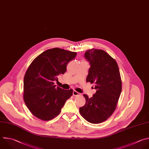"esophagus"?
<instances>
[{
    "mask_svg": "<svg viewBox=\"0 0 149 149\" xmlns=\"http://www.w3.org/2000/svg\"><path fill=\"white\" fill-rule=\"evenodd\" d=\"M72 95H73V96H77L79 95L80 93H79V92H77L76 91H73V93H72Z\"/></svg>",
    "mask_w": 149,
    "mask_h": 149,
    "instance_id": "obj_1",
    "label": "esophagus"
}]
</instances>
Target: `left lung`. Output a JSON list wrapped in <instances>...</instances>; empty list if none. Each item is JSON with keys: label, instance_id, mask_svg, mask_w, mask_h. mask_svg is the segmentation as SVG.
Instances as JSON below:
<instances>
[{"label": "left lung", "instance_id": "left-lung-1", "mask_svg": "<svg viewBox=\"0 0 149 149\" xmlns=\"http://www.w3.org/2000/svg\"><path fill=\"white\" fill-rule=\"evenodd\" d=\"M90 68L86 81L95 85L96 93L79 108L81 116L88 122L97 124L107 120L116 109L122 91V80L115 60L102 49H91L85 53Z\"/></svg>", "mask_w": 149, "mask_h": 149}]
</instances>
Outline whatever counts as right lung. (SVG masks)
Returning <instances> with one entry per match:
<instances>
[{
	"mask_svg": "<svg viewBox=\"0 0 149 149\" xmlns=\"http://www.w3.org/2000/svg\"><path fill=\"white\" fill-rule=\"evenodd\" d=\"M77 53L60 48L48 49L30 64L24 77L23 99L26 105L36 118L45 121L58 116L73 90L56 87L54 82L64 74L68 63Z\"/></svg>",
	"mask_w": 149,
	"mask_h": 149,
	"instance_id": "obj_1",
	"label": "right lung"
}]
</instances>
